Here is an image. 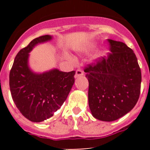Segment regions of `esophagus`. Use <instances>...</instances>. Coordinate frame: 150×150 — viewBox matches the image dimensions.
Listing matches in <instances>:
<instances>
[{
  "label": "esophagus",
  "mask_w": 150,
  "mask_h": 150,
  "mask_svg": "<svg viewBox=\"0 0 150 150\" xmlns=\"http://www.w3.org/2000/svg\"><path fill=\"white\" fill-rule=\"evenodd\" d=\"M84 75V72H83L82 70H80V69H79V70H77V71H76V74H75V78H78L79 77V76H82Z\"/></svg>",
  "instance_id": "obj_1"
}]
</instances>
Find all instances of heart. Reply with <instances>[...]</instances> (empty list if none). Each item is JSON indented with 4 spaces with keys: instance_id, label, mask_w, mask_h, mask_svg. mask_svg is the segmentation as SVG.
Segmentation results:
<instances>
[{
    "instance_id": "heart-1",
    "label": "heart",
    "mask_w": 150,
    "mask_h": 150,
    "mask_svg": "<svg viewBox=\"0 0 150 150\" xmlns=\"http://www.w3.org/2000/svg\"><path fill=\"white\" fill-rule=\"evenodd\" d=\"M106 54H107V51H106L105 50H102V51H100V52H99V53L97 55L96 59H102V58H103V57L106 55Z\"/></svg>"
}]
</instances>
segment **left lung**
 Listing matches in <instances>:
<instances>
[{
    "label": "left lung",
    "instance_id": "obj_1",
    "mask_svg": "<svg viewBox=\"0 0 150 150\" xmlns=\"http://www.w3.org/2000/svg\"><path fill=\"white\" fill-rule=\"evenodd\" d=\"M110 52L85 69L88 80V106L100 121L112 122L134 108L140 93L141 71L133 50L125 43L108 40Z\"/></svg>",
    "mask_w": 150,
    "mask_h": 150
}]
</instances>
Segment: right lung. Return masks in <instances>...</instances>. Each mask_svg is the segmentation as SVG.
Segmentation results:
<instances>
[{
    "label": "right lung",
    "instance_id": "add662e5",
    "mask_svg": "<svg viewBox=\"0 0 150 150\" xmlns=\"http://www.w3.org/2000/svg\"><path fill=\"white\" fill-rule=\"evenodd\" d=\"M52 36L33 40L18 52L10 73L12 98L20 112L34 122H40L53 116L62 107L74 83L75 71L62 72L56 68L35 73L28 64L29 52L34 46L51 40Z\"/></svg>",
    "mask_w": 150,
    "mask_h": 150
}]
</instances>
